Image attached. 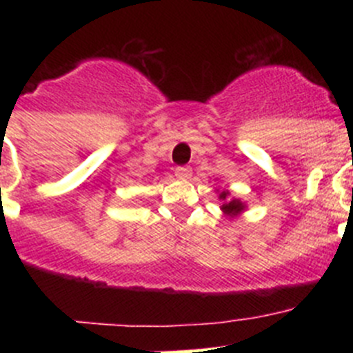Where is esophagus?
<instances>
[{
  "instance_id": "1",
  "label": "esophagus",
  "mask_w": 353,
  "mask_h": 353,
  "mask_svg": "<svg viewBox=\"0 0 353 353\" xmlns=\"http://www.w3.org/2000/svg\"><path fill=\"white\" fill-rule=\"evenodd\" d=\"M176 176L179 177V179H190L191 167H177V169H176Z\"/></svg>"
}]
</instances>
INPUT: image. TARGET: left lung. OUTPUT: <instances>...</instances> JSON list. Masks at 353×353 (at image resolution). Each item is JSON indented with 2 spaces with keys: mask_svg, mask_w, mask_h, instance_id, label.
Listing matches in <instances>:
<instances>
[{
  "mask_svg": "<svg viewBox=\"0 0 353 353\" xmlns=\"http://www.w3.org/2000/svg\"><path fill=\"white\" fill-rule=\"evenodd\" d=\"M216 196H219L220 201H222V205H220V210H222L223 216L229 220H234L237 219V216L241 215V213L245 212V208H248V205H245L244 201H241L239 198L232 196V193H230L229 190H215Z\"/></svg>",
  "mask_w": 353,
  "mask_h": 353,
  "instance_id": "obj_1",
  "label": "left lung"
}]
</instances>
